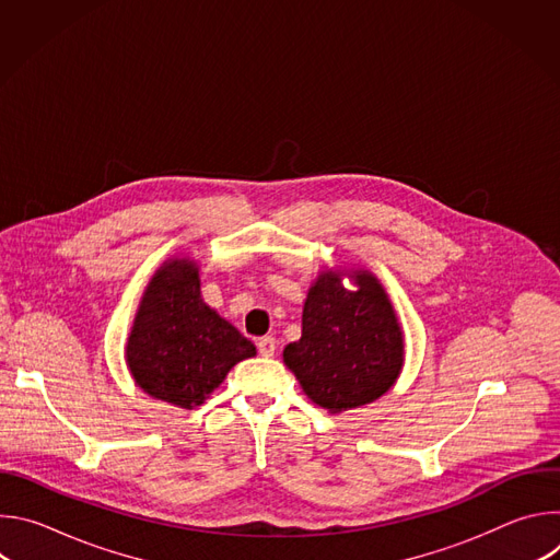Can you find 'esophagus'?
<instances>
[{"mask_svg": "<svg viewBox=\"0 0 560 560\" xmlns=\"http://www.w3.org/2000/svg\"><path fill=\"white\" fill-rule=\"evenodd\" d=\"M257 348H259V354L261 357H272L275 350H277V339L275 337H261L257 341Z\"/></svg>", "mask_w": 560, "mask_h": 560, "instance_id": "34e87169", "label": "esophagus"}]
</instances>
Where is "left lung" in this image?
Here are the masks:
<instances>
[{"label":"left lung","mask_w":560,"mask_h":560,"mask_svg":"<svg viewBox=\"0 0 560 560\" xmlns=\"http://www.w3.org/2000/svg\"><path fill=\"white\" fill-rule=\"evenodd\" d=\"M357 292L324 272L303 305L301 339L283 350L285 365L316 406L341 412L372 404L404 365V335L381 283L354 272Z\"/></svg>","instance_id":"1"}]
</instances>
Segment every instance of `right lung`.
<instances>
[{
	"instance_id": "1",
	"label": "right lung",
	"mask_w": 560,
	"mask_h": 560,
	"mask_svg": "<svg viewBox=\"0 0 560 560\" xmlns=\"http://www.w3.org/2000/svg\"><path fill=\"white\" fill-rule=\"evenodd\" d=\"M255 346L210 310L188 259L168 261L150 281L128 339L137 385L179 408H195Z\"/></svg>"
}]
</instances>
